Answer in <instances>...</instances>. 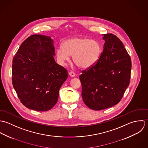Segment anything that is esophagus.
Segmentation results:
<instances>
[{
  "label": "esophagus",
  "instance_id": "esophagus-1",
  "mask_svg": "<svg viewBox=\"0 0 148 148\" xmlns=\"http://www.w3.org/2000/svg\"><path fill=\"white\" fill-rule=\"evenodd\" d=\"M69 75L71 77H75V74L74 72H73V71L70 72V73H69Z\"/></svg>",
  "mask_w": 148,
  "mask_h": 148
}]
</instances>
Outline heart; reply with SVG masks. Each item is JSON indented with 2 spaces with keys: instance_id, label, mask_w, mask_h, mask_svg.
Here are the masks:
<instances>
[{
  "instance_id": "obj_1",
  "label": "heart",
  "mask_w": 148,
  "mask_h": 148,
  "mask_svg": "<svg viewBox=\"0 0 148 148\" xmlns=\"http://www.w3.org/2000/svg\"><path fill=\"white\" fill-rule=\"evenodd\" d=\"M101 53V46L97 40L85 37H75L66 40L63 47L57 49L56 55L61 66H66L70 60V56H73L75 64L81 69H87L98 60Z\"/></svg>"
}]
</instances>
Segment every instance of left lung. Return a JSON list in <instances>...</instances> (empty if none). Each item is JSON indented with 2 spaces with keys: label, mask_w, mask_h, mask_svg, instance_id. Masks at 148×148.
<instances>
[{
  "label": "left lung",
  "mask_w": 148,
  "mask_h": 148,
  "mask_svg": "<svg viewBox=\"0 0 148 148\" xmlns=\"http://www.w3.org/2000/svg\"><path fill=\"white\" fill-rule=\"evenodd\" d=\"M103 52L97 62L79 75L82 97L90 109L101 110L119 103L130 79L132 62L122 42L103 35Z\"/></svg>",
  "instance_id": "1"
}]
</instances>
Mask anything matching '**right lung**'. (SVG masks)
Segmentation results:
<instances>
[{"label": "right lung", "mask_w": 148, "mask_h": 148, "mask_svg": "<svg viewBox=\"0 0 148 148\" xmlns=\"http://www.w3.org/2000/svg\"><path fill=\"white\" fill-rule=\"evenodd\" d=\"M54 40L32 35L21 45L12 66V85L23 105L45 112L57 103L59 89L67 78V70L57 64Z\"/></svg>", "instance_id": "1"}]
</instances>
